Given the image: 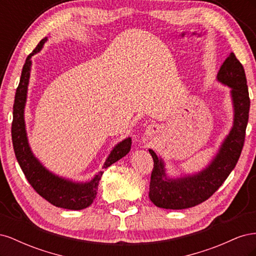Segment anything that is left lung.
Masks as SVG:
<instances>
[{
    "label": "left lung",
    "mask_w": 256,
    "mask_h": 256,
    "mask_svg": "<svg viewBox=\"0 0 256 256\" xmlns=\"http://www.w3.org/2000/svg\"><path fill=\"white\" fill-rule=\"evenodd\" d=\"M216 81L230 88L233 124L228 134L209 164L191 174L170 175L164 158L148 150L154 159L148 196L157 207L184 209L203 203L220 188L236 166L244 143L250 98L244 69L233 52L221 65Z\"/></svg>",
    "instance_id": "obj_1"
}]
</instances>
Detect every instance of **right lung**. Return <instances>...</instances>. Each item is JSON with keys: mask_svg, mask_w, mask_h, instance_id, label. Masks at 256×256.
Returning a JSON list of instances; mask_svg holds the SVG:
<instances>
[{"mask_svg": "<svg viewBox=\"0 0 256 256\" xmlns=\"http://www.w3.org/2000/svg\"><path fill=\"white\" fill-rule=\"evenodd\" d=\"M47 40L48 37H44L36 49L26 58L24 66L22 68L20 82L16 90V96H14L12 112V138L14 150L22 172L24 173L28 182L38 194L56 207L70 209V210H81L94 202L104 170L125 157L130 152L132 142H131V138L128 136L116 144L110 152L109 156L106 157L102 171H99L88 182H76L70 178L53 173L35 156L28 143L24 110L28 99L30 69H32L30 58L42 51Z\"/></svg>", "mask_w": 256, "mask_h": 256, "instance_id": "obj_1", "label": "right lung"}]
</instances>
